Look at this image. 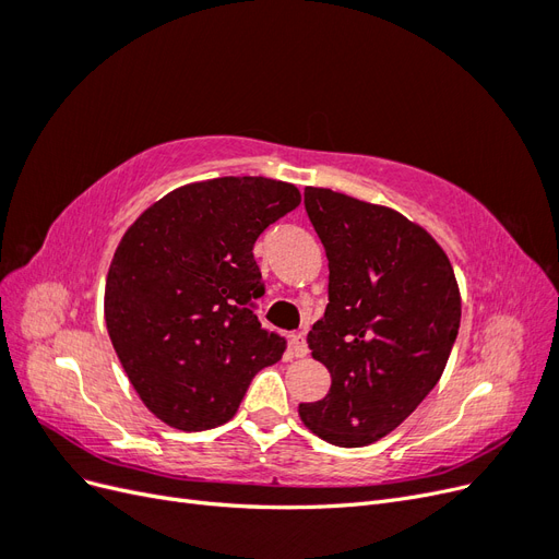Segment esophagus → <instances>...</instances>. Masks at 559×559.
Listing matches in <instances>:
<instances>
[{"mask_svg": "<svg viewBox=\"0 0 559 559\" xmlns=\"http://www.w3.org/2000/svg\"><path fill=\"white\" fill-rule=\"evenodd\" d=\"M308 343H306V335L302 333H296V335H292V354L296 359H302V357H308Z\"/></svg>", "mask_w": 559, "mask_h": 559, "instance_id": "esophagus-1", "label": "esophagus"}]
</instances>
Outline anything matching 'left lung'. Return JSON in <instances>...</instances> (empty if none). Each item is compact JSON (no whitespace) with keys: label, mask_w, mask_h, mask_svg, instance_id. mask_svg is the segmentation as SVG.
Wrapping results in <instances>:
<instances>
[{"label":"left lung","mask_w":559,"mask_h":559,"mask_svg":"<svg viewBox=\"0 0 559 559\" xmlns=\"http://www.w3.org/2000/svg\"><path fill=\"white\" fill-rule=\"evenodd\" d=\"M306 212L329 259V306L308 345L331 389L298 415L321 441L370 445L441 380L460 331V286L441 245L394 210L308 186Z\"/></svg>","instance_id":"8db88e82"}]
</instances>
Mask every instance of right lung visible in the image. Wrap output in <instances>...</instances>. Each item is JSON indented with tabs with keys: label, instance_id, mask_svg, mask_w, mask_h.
Returning <instances> with one entry per match:
<instances>
[{
	"label": "right lung",
	"instance_id": "obj_1",
	"mask_svg": "<svg viewBox=\"0 0 559 559\" xmlns=\"http://www.w3.org/2000/svg\"><path fill=\"white\" fill-rule=\"evenodd\" d=\"M300 205L294 183L218 177L154 202L118 242L105 286L111 345L146 408L179 431L238 413L286 341L261 326L259 235Z\"/></svg>",
	"mask_w": 559,
	"mask_h": 559
}]
</instances>
